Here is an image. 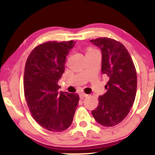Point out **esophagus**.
<instances>
[{"instance_id":"esophagus-1","label":"esophagus","mask_w":155,"mask_h":155,"mask_svg":"<svg viewBox=\"0 0 155 155\" xmlns=\"http://www.w3.org/2000/svg\"><path fill=\"white\" fill-rule=\"evenodd\" d=\"M87 95H87V94H85L84 92H80V93H79V96H80V97H81V98H83V97H87Z\"/></svg>"}]
</instances>
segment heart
Masks as SVG:
<instances>
[{
    "label": "heart",
    "mask_w": 155,
    "mask_h": 155,
    "mask_svg": "<svg viewBox=\"0 0 155 155\" xmlns=\"http://www.w3.org/2000/svg\"><path fill=\"white\" fill-rule=\"evenodd\" d=\"M94 51V50H93V49H90V50L87 51V52H88V51Z\"/></svg>",
    "instance_id": "b5f03b06"
}]
</instances>
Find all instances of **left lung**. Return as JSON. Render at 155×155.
I'll return each mask as SVG.
<instances>
[{"label": "left lung", "mask_w": 155, "mask_h": 155, "mask_svg": "<svg viewBox=\"0 0 155 155\" xmlns=\"http://www.w3.org/2000/svg\"><path fill=\"white\" fill-rule=\"evenodd\" d=\"M90 42L102 52L101 71L108 76L106 93L99 96L97 107L92 111L96 122L105 127L118 124L132 108L137 90L136 68L123 44L108 38Z\"/></svg>", "instance_id": "obj_1"}]
</instances>
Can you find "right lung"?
<instances>
[{
    "mask_svg": "<svg viewBox=\"0 0 155 155\" xmlns=\"http://www.w3.org/2000/svg\"><path fill=\"white\" fill-rule=\"evenodd\" d=\"M76 41H48L31 51L24 74L25 100L34 120L44 128L61 132L72 123L79 104L77 93L58 92V81Z\"/></svg>",
    "mask_w": 155,
    "mask_h": 155,
    "instance_id": "right-lung-1",
    "label": "right lung"
}]
</instances>
